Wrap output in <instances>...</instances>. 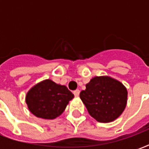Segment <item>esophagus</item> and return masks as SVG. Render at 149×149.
<instances>
[{
	"label": "esophagus",
	"instance_id": "1",
	"mask_svg": "<svg viewBox=\"0 0 149 149\" xmlns=\"http://www.w3.org/2000/svg\"><path fill=\"white\" fill-rule=\"evenodd\" d=\"M73 93H74L75 97H78L79 94H80V90H79V89H77V90H75L74 92H73Z\"/></svg>",
	"mask_w": 149,
	"mask_h": 149
}]
</instances>
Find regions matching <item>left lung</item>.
<instances>
[{"label": "left lung", "instance_id": "1", "mask_svg": "<svg viewBox=\"0 0 149 149\" xmlns=\"http://www.w3.org/2000/svg\"><path fill=\"white\" fill-rule=\"evenodd\" d=\"M80 97L92 117L98 122L109 123L124 112L128 91L120 81L109 76H100L91 79Z\"/></svg>", "mask_w": 149, "mask_h": 149}]
</instances>
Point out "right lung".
<instances>
[{"instance_id":"right-lung-1","label":"right lung","mask_w":149,"mask_h":149,"mask_svg":"<svg viewBox=\"0 0 149 149\" xmlns=\"http://www.w3.org/2000/svg\"><path fill=\"white\" fill-rule=\"evenodd\" d=\"M73 97L65 85L46 79L28 91L25 102L29 110L37 117L53 120L61 115Z\"/></svg>"}]
</instances>
